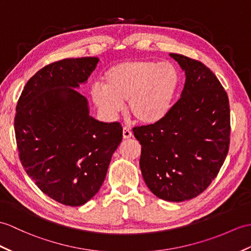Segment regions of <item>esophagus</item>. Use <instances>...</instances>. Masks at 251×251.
Wrapping results in <instances>:
<instances>
[{"label": "esophagus", "instance_id": "1", "mask_svg": "<svg viewBox=\"0 0 251 251\" xmlns=\"http://www.w3.org/2000/svg\"><path fill=\"white\" fill-rule=\"evenodd\" d=\"M132 137V131L128 127L123 128V138L124 139H130Z\"/></svg>", "mask_w": 251, "mask_h": 251}]
</instances>
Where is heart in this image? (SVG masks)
Masks as SVG:
<instances>
[{
	"label": "heart",
	"mask_w": 251,
	"mask_h": 251,
	"mask_svg": "<svg viewBox=\"0 0 251 251\" xmlns=\"http://www.w3.org/2000/svg\"><path fill=\"white\" fill-rule=\"evenodd\" d=\"M104 84L92 85L93 101L103 115L112 119L128 100L137 121L154 124L170 111L180 85V75L171 63L151 60L125 61L110 67Z\"/></svg>",
	"instance_id": "1"
}]
</instances>
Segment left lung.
Returning <instances> with one entry per match:
<instances>
[{"instance_id":"8db88e82","label":"left lung","mask_w":251,"mask_h":251,"mask_svg":"<svg viewBox=\"0 0 251 251\" xmlns=\"http://www.w3.org/2000/svg\"><path fill=\"white\" fill-rule=\"evenodd\" d=\"M186 81L180 98L164 119L137 126L140 169L155 196L170 202L190 200L217 176L230 145L229 98L214 73L201 62L170 53Z\"/></svg>"}]
</instances>
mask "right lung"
Segmentation results:
<instances>
[{
	"label": "right lung",
	"instance_id": "add662e5",
	"mask_svg": "<svg viewBox=\"0 0 251 251\" xmlns=\"http://www.w3.org/2000/svg\"><path fill=\"white\" fill-rule=\"evenodd\" d=\"M98 61L87 56L45 66L27 81L16 107L21 164L44 194L64 205L80 206L97 194L123 138L119 122L92 118L75 90Z\"/></svg>",
	"mask_w": 251,
	"mask_h": 251
}]
</instances>
